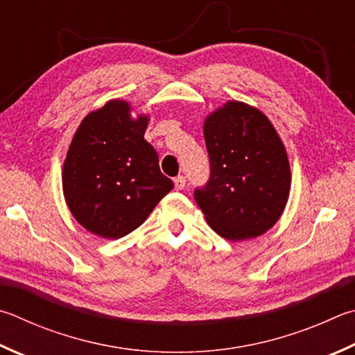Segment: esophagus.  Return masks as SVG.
Wrapping results in <instances>:
<instances>
[{
  "label": "esophagus",
  "instance_id": "34e87169",
  "mask_svg": "<svg viewBox=\"0 0 355 355\" xmlns=\"http://www.w3.org/2000/svg\"><path fill=\"white\" fill-rule=\"evenodd\" d=\"M173 183H175L177 191H182V189H184V186H186V177L178 175V177L173 178Z\"/></svg>",
  "mask_w": 355,
  "mask_h": 355
}]
</instances>
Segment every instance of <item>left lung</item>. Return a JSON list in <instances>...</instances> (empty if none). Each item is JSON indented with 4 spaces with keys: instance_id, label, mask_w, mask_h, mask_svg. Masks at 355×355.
<instances>
[{
    "instance_id": "obj_1",
    "label": "left lung",
    "mask_w": 355,
    "mask_h": 355,
    "mask_svg": "<svg viewBox=\"0 0 355 355\" xmlns=\"http://www.w3.org/2000/svg\"><path fill=\"white\" fill-rule=\"evenodd\" d=\"M211 175L194 198L209 227L228 241L253 239L279 220L292 173L286 147L262 112L228 101L203 125Z\"/></svg>"
}]
</instances>
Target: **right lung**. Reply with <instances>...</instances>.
Instances as JSON below:
<instances>
[{"mask_svg": "<svg viewBox=\"0 0 355 355\" xmlns=\"http://www.w3.org/2000/svg\"><path fill=\"white\" fill-rule=\"evenodd\" d=\"M125 101H108L88 113L63 163V196L71 214L89 233L119 239L143 225L173 188L144 139L146 114L137 119Z\"/></svg>", "mask_w": 355, "mask_h": 355, "instance_id": "right-lung-1", "label": "right lung"}]
</instances>
